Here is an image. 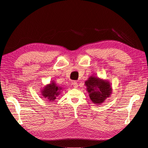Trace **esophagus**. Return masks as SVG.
Segmentation results:
<instances>
[{
	"label": "esophagus",
	"instance_id": "esophagus-1",
	"mask_svg": "<svg viewBox=\"0 0 148 148\" xmlns=\"http://www.w3.org/2000/svg\"><path fill=\"white\" fill-rule=\"evenodd\" d=\"M73 87L74 88H78V84H77V82H75V81H74V82H73Z\"/></svg>",
	"mask_w": 148,
	"mask_h": 148
}]
</instances>
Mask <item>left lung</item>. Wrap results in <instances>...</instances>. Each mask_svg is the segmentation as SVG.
<instances>
[{"label": "left lung", "mask_w": 148, "mask_h": 148, "mask_svg": "<svg viewBox=\"0 0 148 148\" xmlns=\"http://www.w3.org/2000/svg\"><path fill=\"white\" fill-rule=\"evenodd\" d=\"M90 98L95 104L100 105L112 93L111 84L107 81L91 76L85 82Z\"/></svg>", "instance_id": "obj_1"}]
</instances>
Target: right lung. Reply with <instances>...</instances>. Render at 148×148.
Returning <instances> with one entry per match:
<instances>
[{
    "mask_svg": "<svg viewBox=\"0 0 148 148\" xmlns=\"http://www.w3.org/2000/svg\"><path fill=\"white\" fill-rule=\"evenodd\" d=\"M62 88L58 87L53 81L50 84L45 87L42 90V95L45 99H48L50 101H54L57 96L60 94V90Z\"/></svg>",
    "mask_w": 148,
    "mask_h": 148,
    "instance_id": "obj_1",
    "label": "right lung"
}]
</instances>
